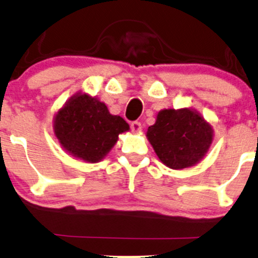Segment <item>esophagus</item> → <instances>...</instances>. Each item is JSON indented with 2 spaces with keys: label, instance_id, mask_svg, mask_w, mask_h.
<instances>
[{
  "label": "esophagus",
  "instance_id": "esophagus-1",
  "mask_svg": "<svg viewBox=\"0 0 258 258\" xmlns=\"http://www.w3.org/2000/svg\"><path fill=\"white\" fill-rule=\"evenodd\" d=\"M131 130L135 132V134H139V132H141V130H142L141 123H140L139 121L132 122V123H131Z\"/></svg>",
  "mask_w": 258,
  "mask_h": 258
}]
</instances>
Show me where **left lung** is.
Segmentation results:
<instances>
[{"mask_svg":"<svg viewBox=\"0 0 258 258\" xmlns=\"http://www.w3.org/2000/svg\"><path fill=\"white\" fill-rule=\"evenodd\" d=\"M146 136L163 165L183 170L199 163L209 152L213 128L196 110L168 108L157 113Z\"/></svg>","mask_w":258,"mask_h":258,"instance_id":"left-lung-1","label":"left lung"}]
</instances>
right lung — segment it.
I'll list each match as a JSON object with an SVG mask.
<instances>
[{
    "label": "right lung",
    "mask_w": 258,
    "mask_h": 258,
    "mask_svg": "<svg viewBox=\"0 0 258 258\" xmlns=\"http://www.w3.org/2000/svg\"><path fill=\"white\" fill-rule=\"evenodd\" d=\"M54 136L66 152L85 162L102 161L130 131L122 117L111 114L107 106L88 93L77 92L53 117Z\"/></svg>",
    "instance_id": "1"
}]
</instances>
